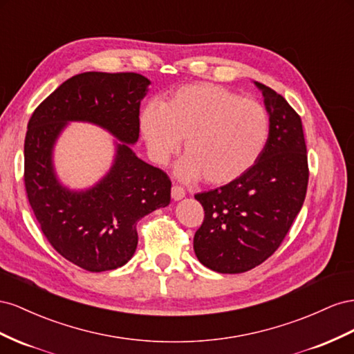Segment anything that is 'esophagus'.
Instances as JSON below:
<instances>
[{"mask_svg": "<svg viewBox=\"0 0 354 354\" xmlns=\"http://www.w3.org/2000/svg\"><path fill=\"white\" fill-rule=\"evenodd\" d=\"M170 194H171V198H174L175 201L183 200L185 197V189L183 187H179V185H174V187H171Z\"/></svg>", "mask_w": 354, "mask_h": 354, "instance_id": "esophagus-1", "label": "esophagus"}]
</instances>
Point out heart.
I'll use <instances>...</instances> for the list:
<instances>
[{
  "instance_id": "1",
  "label": "heart",
  "mask_w": 354,
  "mask_h": 354,
  "mask_svg": "<svg viewBox=\"0 0 354 354\" xmlns=\"http://www.w3.org/2000/svg\"><path fill=\"white\" fill-rule=\"evenodd\" d=\"M139 127L154 163L165 166L185 139V157L176 175L193 183L227 185L246 175L267 148L271 120L255 99L210 83L188 84L171 93L161 108L151 104Z\"/></svg>"
}]
</instances>
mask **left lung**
Instances as JSON below:
<instances>
[{"label": "left lung", "instance_id": "obj_1", "mask_svg": "<svg viewBox=\"0 0 354 354\" xmlns=\"http://www.w3.org/2000/svg\"><path fill=\"white\" fill-rule=\"evenodd\" d=\"M271 120L267 148L246 175L196 194L205 221L194 252L205 267L236 274L274 254L304 203L308 166L302 123L283 96L254 82Z\"/></svg>", "mask_w": 354, "mask_h": 354}]
</instances>
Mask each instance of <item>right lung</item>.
Here are the masks:
<instances>
[{
  "instance_id": "add662e5",
  "label": "right lung",
  "mask_w": 354,
  "mask_h": 354,
  "mask_svg": "<svg viewBox=\"0 0 354 354\" xmlns=\"http://www.w3.org/2000/svg\"><path fill=\"white\" fill-rule=\"evenodd\" d=\"M151 82L135 73H83L60 84L34 111L25 138V187L44 236L60 255L87 271L115 270L133 257L140 218L170 203L163 170L140 160L139 106ZM115 136L110 170L92 187L73 190L58 179L53 153L69 122Z\"/></svg>"
}]
</instances>
